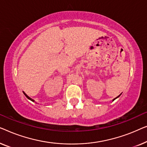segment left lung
I'll return each instance as SVG.
<instances>
[{
	"label": "left lung",
	"mask_w": 147,
	"mask_h": 147,
	"mask_svg": "<svg viewBox=\"0 0 147 147\" xmlns=\"http://www.w3.org/2000/svg\"><path fill=\"white\" fill-rule=\"evenodd\" d=\"M121 94H120V95H119V96H117V97H116V98H114V99H113V101H114V100H115V99H116V98H119V96H121Z\"/></svg>",
	"instance_id": "left-lung-1"
}]
</instances>
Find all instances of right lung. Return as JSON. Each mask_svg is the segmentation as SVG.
I'll use <instances>...</instances> for the list:
<instances>
[{"label": "right lung", "instance_id": "1", "mask_svg": "<svg viewBox=\"0 0 147 147\" xmlns=\"http://www.w3.org/2000/svg\"><path fill=\"white\" fill-rule=\"evenodd\" d=\"M22 92H23V93H24V95H25V96H26V98H27L28 99H29V100H31V101H32V102H34V99H32V98H30V97H29V96H28V95H27V94H26L25 93V92H24V91H22Z\"/></svg>", "mask_w": 147, "mask_h": 147}]
</instances>
